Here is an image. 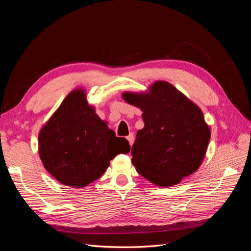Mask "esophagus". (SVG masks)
Segmentation results:
<instances>
[{"instance_id": "esophagus-1", "label": "esophagus", "mask_w": 251, "mask_h": 251, "mask_svg": "<svg viewBox=\"0 0 251 251\" xmlns=\"http://www.w3.org/2000/svg\"><path fill=\"white\" fill-rule=\"evenodd\" d=\"M126 139L128 141V143H130V146H132L133 142H134V134L133 133H130L127 136H126Z\"/></svg>"}]
</instances>
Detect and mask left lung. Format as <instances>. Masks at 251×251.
<instances>
[{
  "label": "left lung",
  "instance_id": "left-lung-1",
  "mask_svg": "<svg viewBox=\"0 0 251 251\" xmlns=\"http://www.w3.org/2000/svg\"><path fill=\"white\" fill-rule=\"evenodd\" d=\"M123 100L142 111L144 126L132 147V163L142 177L161 187L179 184L200 168L210 128L203 112L172 83L157 80Z\"/></svg>",
  "mask_w": 251,
  "mask_h": 251
}]
</instances>
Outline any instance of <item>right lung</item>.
<instances>
[{
    "label": "right lung",
    "instance_id": "obj_1",
    "mask_svg": "<svg viewBox=\"0 0 251 251\" xmlns=\"http://www.w3.org/2000/svg\"><path fill=\"white\" fill-rule=\"evenodd\" d=\"M128 151V141L116 137L108 121L97 115L83 88L65 97L39 133L44 168L59 183L75 188L100 178L114 157Z\"/></svg>",
    "mask_w": 251,
    "mask_h": 251
}]
</instances>
